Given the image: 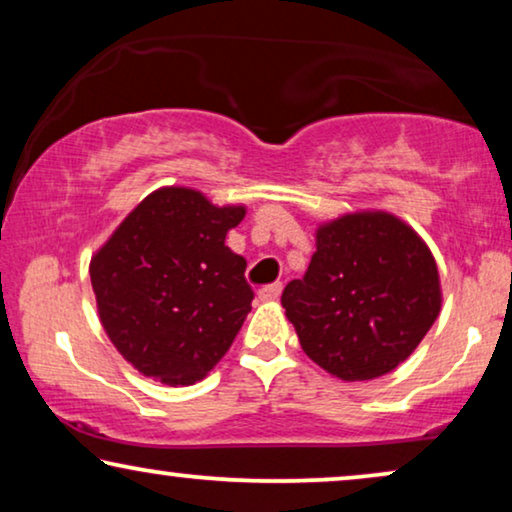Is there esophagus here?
<instances>
[{"instance_id":"obj_1","label":"esophagus","mask_w":512,"mask_h":512,"mask_svg":"<svg viewBox=\"0 0 512 512\" xmlns=\"http://www.w3.org/2000/svg\"><path fill=\"white\" fill-rule=\"evenodd\" d=\"M282 282H275V284H270V286H265V289H261L258 291V298L263 300V303H272V300H277L279 296H282Z\"/></svg>"}]
</instances>
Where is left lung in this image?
<instances>
[{
    "label": "left lung",
    "mask_w": 512,
    "mask_h": 512,
    "mask_svg": "<svg viewBox=\"0 0 512 512\" xmlns=\"http://www.w3.org/2000/svg\"><path fill=\"white\" fill-rule=\"evenodd\" d=\"M286 319L310 359L345 382L375 380L415 352L443 291L436 258L389 212L321 223L303 279L282 293Z\"/></svg>",
    "instance_id": "obj_1"
}]
</instances>
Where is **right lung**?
Instances as JSON below:
<instances>
[{
	"mask_svg": "<svg viewBox=\"0 0 512 512\" xmlns=\"http://www.w3.org/2000/svg\"><path fill=\"white\" fill-rule=\"evenodd\" d=\"M244 214L195 188L163 186L90 258L104 331L142 375L188 387L233 345L254 300L247 261L226 247Z\"/></svg>",
	"mask_w": 512,
	"mask_h": 512,
	"instance_id": "right-lung-1",
	"label": "right lung"
}]
</instances>
